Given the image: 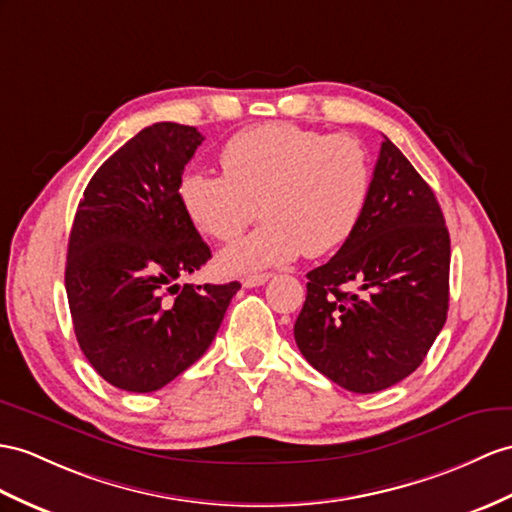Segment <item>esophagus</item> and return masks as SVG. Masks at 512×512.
<instances>
[{
	"instance_id": "obj_1",
	"label": "esophagus",
	"mask_w": 512,
	"mask_h": 512,
	"mask_svg": "<svg viewBox=\"0 0 512 512\" xmlns=\"http://www.w3.org/2000/svg\"><path fill=\"white\" fill-rule=\"evenodd\" d=\"M269 280H271V273H254V276L243 278V286L245 289H254V286H263Z\"/></svg>"
}]
</instances>
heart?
<instances>
[{"label": "heart", "instance_id": "obj_1", "mask_svg": "<svg viewBox=\"0 0 512 512\" xmlns=\"http://www.w3.org/2000/svg\"><path fill=\"white\" fill-rule=\"evenodd\" d=\"M223 173L186 171L178 199L193 226L232 241L258 213L263 226L219 254V269L252 273L326 256L352 239L371 191V158L352 134L265 123L230 136Z\"/></svg>", "mask_w": 512, "mask_h": 512}]
</instances>
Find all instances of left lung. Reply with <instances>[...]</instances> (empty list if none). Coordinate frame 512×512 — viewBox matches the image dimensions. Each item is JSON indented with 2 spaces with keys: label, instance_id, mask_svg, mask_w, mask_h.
Returning a JSON list of instances; mask_svg holds the SVG:
<instances>
[{
  "label": "left lung",
  "instance_id": "8db88e82",
  "mask_svg": "<svg viewBox=\"0 0 512 512\" xmlns=\"http://www.w3.org/2000/svg\"><path fill=\"white\" fill-rule=\"evenodd\" d=\"M306 278L295 343L347 391L404 380L445 326L450 232L428 182L386 136L356 232Z\"/></svg>",
  "mask_w": 512,
  "mask_h": 512
}]
</instances>
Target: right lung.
<instances>
[{
  "label": "right lung",
  "mask_w": 512,
  "mask_h": 512,
  "mask_svg": "<svg viewBox=\"0 0 512 512\" xmlns=\"http://www.w3.org/2000/svg\"><path fill=\"white\" fill-rule=\"evenodd\" d=\"M202 141L197 128L171 121L141 130L95 171L73 219V330L93 369L123 391H158L202 358L241 289L178 284L210 258L178 199Z\"/></svg>",
  "instance_id": "add662e5"
}]
</instances>
